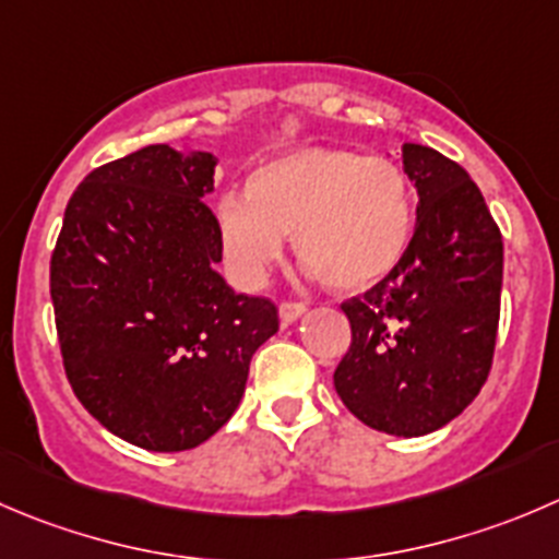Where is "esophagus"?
Segmentation results:
<instances>
[{
  "mask_svg": "<svg viewBox=\"0 0 559 559\" xmlns=\"http://www.w3.org/2000/svg\"><path fill=\"white\" fill-rule=\"evenodd\" d=\"M302 313H306V306H302V302H281V306H278L281 324L297 322V319H300Z\"/></svg>",
  "mask_w": 559,
  "mask_h": 559,
  "instance_id": "1",
  "label": "esophagus"
}]
</instances>
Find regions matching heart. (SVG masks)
Masks as SVG:
<instances>
[{"mask_svg":"<svg viewBox=\"0 0 559 559\" xmlns=\"http://www.w3.org/2000/svg\"><path fill=\"white\" fill-rule=\"evenodd\" d=\"M221 248L240 284L257 286L278 262L284 237L335 292H366L395 273L415 237L406 171L382 155L300 147L259 164L246 197L226 193L215 210Z\"/></svg>","mask_w":559,"mask_h":559,"instance_id":"b5f03b06","label":"heart"}]
</instances>
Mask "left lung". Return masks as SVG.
Returning a JSON list of instances; mask_svg holds the SVG:
<instances>
[{"mask_svg":"<svg viewBox=\"0 0 559 559\" xmlns=\"http://www.w3.org/2000/svg\"><path fill=\"white\" fill-rule=\"evenodd\" d=\"M401 164L417 188L404 262L341 302L349 352L333 373L346 409L371 429L424 437L462 415L489 377L502 292V235L467 171L424 144Z\"/></svg>","mask_w":559,"mask_h":559,"instance_id":"8db88e82","label":"left lung"}]
</instances>
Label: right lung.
<instances>
[{
  "instance_id": "1",
  "label": "right lung",
  "mask_w": 559,
  "mask_h": 559,
  "mask_svg": "<svg viewBox=\"0 0 559 559\" xmlns=\"http://www.w3.org/2000/svg\"><path fill=\"white\" fill-rule=\"evenodd\" d=\"M213 153L150 144L75 188L51 253L59 349L103 429L155 453L191 451L240 406L251 357L278 330L267 297L237 295Z\"/></svg>"
}]
</instances>
